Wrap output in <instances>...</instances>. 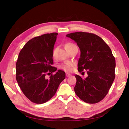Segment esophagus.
<instances>
[{
  "mask_svg": "<svg viewBox=\"0 0 129 129\" xmlns=\"http://www.w3.org/2000/svg\"><path fill=\"white\" fill-rule=\"evenodd\" d=\"M66 76L67 77H70L71 76V74H70V73H66Z\"/></svg>",
  "mask_w": 129,
  "mask_h": 129,
  "instance_id": "obj_1",
  "label": "esophagus"
}]
</instances>
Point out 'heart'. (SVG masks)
<instances>
[{"label":"heart","instance_id":"b5f03b06","mask_svg":"<svg viewBox=\"0 0 129 129\" xmlns=\"http://www.w3.org/2000/svg\"><path fill=\"white\" fill-rule=\"evenodd\" d=\"M75 45L73 44H72V43H67L65 45V47L66 48L70 47L72 46ZM73 67V63L72 62H67L66 63L62 64L60 67H61L62 70H63L65 71H71L72 70V67Z\"/></svg>","mask_w":129,"mask_h":129}]
</instances>
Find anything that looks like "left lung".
<instances>
[{"label": "left lung", "mask_w": 129, "mask_h": 129, "mask_svg": "<svg viewBox=\"0 0 129 129\" xmlns=\"http://www.w3.org/2000/svg\"><path fill=\"white\" fill-rule=\"evenodd\" d=\"M75 41L81 51L78 71L88 77L76 75L74 91L85 103L95 104L103 99L115 79V59L104 41L92 33L76 32L66 35Z\"/></svg>", "instance_id": "left-lung-1"}]
</instances>
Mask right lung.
<instances>
[{
	"mask_svg": "<svg viewBox=\"0 0 129 129\" xmlns=\"http://www.w3.org/2000/svg\"><path fill=\"white\" fill-rule=\"evenodd\" d=\"M58 34L35 37L26 44L19 54L16 64V79L24 95L36 104L52 98L59 84L65 79L64 71L52 66L53 50ZM52 73V74H50ZM51 75L47 79L45 76Z\"/></svg>",
	"mask_w": 129,
	"mask_h": 129,
	"instance_id": "obj_1",
	"label": "right lung"
}]
</instances>
